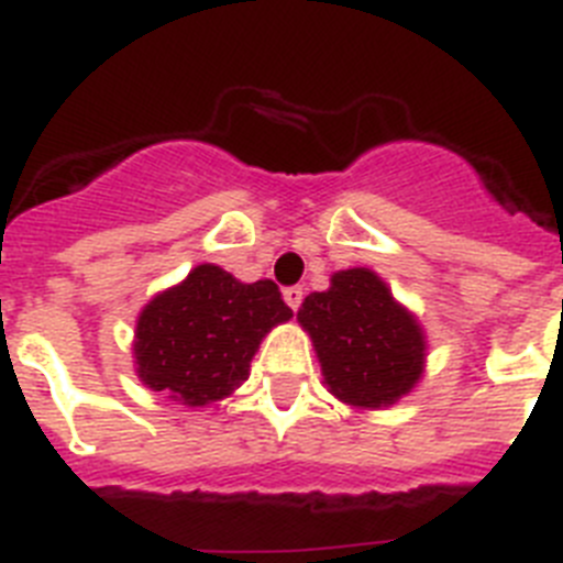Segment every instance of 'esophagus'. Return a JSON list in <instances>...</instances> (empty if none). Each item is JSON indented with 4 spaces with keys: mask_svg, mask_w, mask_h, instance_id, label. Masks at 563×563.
<instances>
[{
    "mask_svg": "<svg viewBox=\"0 0 563 563\" xmlns=\"http://www.w3.org/2000/svg\"><path fill=\"white\" fill-rule=\"evenodd\" d=\"M283 297H286L288 309L291 311H297L302 306V288L300 286H288L286 291H283Z\"/></svg>",
    "mask_w": 563,
    "mask_h": 563,
    "instance_id": "esophagus-1",
    "label": "esophagus"
}]
</instances>
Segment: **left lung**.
<instances>
[{
  "instance_id": "left-lung-1",
  "label": "left lung",
  "mask_w": 563,
  "mask_h": 563,
  "mask_svg": "<svg viewBox=\"0 0 563 563\" xmlns=\"http://www.w3.org/2000/svg\"><path fill=\"white\" fill-rule=\"evenodd\" d=\"M297 320L314 340L325 385L342 402L394 405L422 376V331L368 268L336 272L329 291L306 297Z\"/></svg>"
}]
</instances>
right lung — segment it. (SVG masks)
<instances>
[{
    "instance_id": "add662e5",
    "label": "right lung",
    "mask_w": 563,
    "mask_h": 563,
    "mask_svg": "<svg viewBox=\"0 0 563 563\" xmlns=\"http://www.w3.org/2000/svg\"><path fill=\"white\" fill-rule=\"evenodd\" d=\"M288 317L291 309L272 280L238 283L203 263L141 311L139 376L189 408L223 399L249 376L263 334Z\"/></svg>"
}]
</instances>
